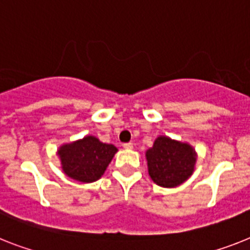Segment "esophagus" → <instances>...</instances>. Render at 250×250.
Instances as JSON below:
<instances>
[{"label": "esophagus", "mask_w": 250, "mask_h": 250, "mask_svg": "<svg viewBox=\"0 0 250 250\" xmlns=\"http://www.w3.org/2000/svg\"><path fill=\"white\" fill-rule=\"evenodd\" d=\"M123 148H125V150H132V148H133V144H132V142L123 144Z\"/></svg>", "instance_id": "esophagus-1"}]
</instances>
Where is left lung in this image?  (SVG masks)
<instances>
[{"mask_svg": "<svg viewBox=\"0 0 250 250\" xmlns=\"http://www.w3.org/2000/svg\"><path fill=\"white\" fill-rule=\"evenodd\" d=\"M148 175L154 183L164 188H175L192 177L197 152L188 142L159 136L146 151Z\"/></svg>", "mask_w": 250, "mask_h": 250, "instance_id": "8db88e82", "label": "left lung"}]
</instances>
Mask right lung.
<instances>
[{"instance_id": "1", "label": "right lung", "mask_w": 250, "mask_h": 250, "mask_svg": "<svg viewBox=\"0 0 250 250\" xmlns=\"http://www.w3.org/2000/svg\"><path fill=\"white\" fill-rule=\"evenodd\" d=\"M117 151L114 145L104 144L95 136H85L61 145L57 155L67 177L81 183H93L105 173Z\"/></svg>"}]
</instances>
